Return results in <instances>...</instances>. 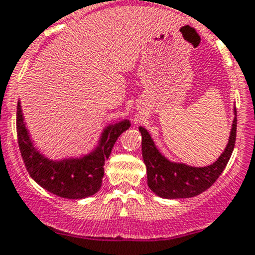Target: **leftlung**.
<instances>
[{
  "label": "left lung",
  "mask_w": 255,
  "mask_h": 255,
  "mask_svg": "<svg viewBox=\"0 0 255 255\" xmlns=\"http://www.w3.org/2000/svg\"><path fill=\"white\" fill-rule=\"evenodd\" d=\"M230 130L229 142L218 160L206 167H192L185 163L171 162L154 146L153 139L143 127L142 134V157L147 168L148 187L163 199L194 197L208 190L218 180L230 160L237 138V109Z\"/></svg>",
  "instance_id": "1"
}]
</instances>
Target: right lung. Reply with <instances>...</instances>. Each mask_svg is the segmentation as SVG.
Wrapping results in <instances>:
<instances>
[{
  "mask_svg": "<svg viewBox=\"0 0 255 255\" xmlns=\"http://www.w3.org/2000/svg\"><path fill=\"white\" fill-rule=\"evenodd\" d=\"M16 116L18 147L26 170L40 186L65 199H84L101 189L104 162L108 160L118 137L130 126L128 120L108 126L102 133L97 148L89 154L80 158L52 161L42 156L31 142L23 123L20 102L17 103Z\"/></svg>",
  "mask_w": 255,
  "mask_h": 255,
  "instance_id": "1",
  "label": "right lung"
}]
</instances>
